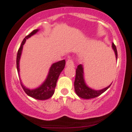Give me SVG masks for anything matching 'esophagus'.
<instances>
[{"mask_svg": "<svg viewBox=\"0 0 132 132\" xmlns=\"http://www.w3.org/2000/svg\"><path fill=\"white\" fill-rule=\"evenodd\" d=\"M66 66H74V61L72 59L69 58L66 61Z\"/></svg>", "mask_w": 132, "mask_h": 132, "instance_id": "1", "label": "esophagus"}]
</instances>
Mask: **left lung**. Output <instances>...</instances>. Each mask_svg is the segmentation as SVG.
<instances>
[{
    "label": "left lung",
    "mask_w": 132,
    "mask_h": 132,
    "mask_svg": "<svg viewBox=\"0 0 132 132\" xmlns=\"http://www.w3.org/2000/svg\"><path fill=\"white\" fill-rule=\"evenodd\" d=\"M112 48L116 53V58L117 59V51L116 46L114 45V43H112ZM109 86L108 87L102 89L100 90H95L93 89L89 88L86 85L84 82V78H83V68L81 64H79L76 68V77L75 80V89L76 93L79 97L81 98L86 99H92V98H95L96 97H98L99 95L104 93L106 90H107L110 86Z\"/></svg>",
    "instance_id": "left-lung-1"
}]
</instances>
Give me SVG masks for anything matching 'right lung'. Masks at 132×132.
<instances>
[{"instance_id":"right-lung-1","label":"right lung","mask_w":132,"mask_h":132,"mask_svg":"<svg viewBox=\"0 0 132 132\" xmlns=\"http://www.w3.org/2000/svg\"><path fill=\"white\" fill-rule=\"evenodd\" d=\"M38 31V29L33 30L30 34L26 36L25 38L23 39V40L22 41V44H21L19 50H18L17 54H16V69H17V71L19 72V60L21 56V53H22L23 45L25 43L26 39H28V38L32 36L33 35L35 34ZM65 64H66V61H65L64 60H61V61H60L57 62V63L53 64L50 69L49 74H48L46 81L44 82L43 84L38 88L33 89V90H30V89L25 88L22 85V82H20L21 86H22L23 90L28 95L38 100H46L50 98L53 95L54 89H55L56 86L57 79H58L59 76H60L61 72L64 68Z\"/></svg>"}]
</instances>
